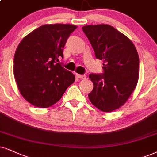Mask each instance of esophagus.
I'll return each instance as SVG.
<instances>
[{"instance_id": "1", "label": "esophagus", "mask_w": 157, "mask_h": 157, "mask_svg": "<svg viewBox=\"0 0 157 157\" xmlns=\"http://www.w3.org/2000/svg\"><path fill=\"white\" fill-rule=\"evenodd\" d=\"M77 77H78V78L82 79V80H85V79L86 78V75H79V74H77Z\"/></svg>"}]
</instances>
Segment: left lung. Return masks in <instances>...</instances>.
<instances>
[{"mask_svg": "<svg viewBox=\"0 0 157 157\" xmlns=\"http://www.w3.org/2000/svg\"><path fill=\"white\" fill-rule=\"evenodd\" d=\"M82 30L103 60L104 74H90L93 90L88 94L93 105L111 112L125 104L136 88L139 75V56L128 37L109 25H86Z\"/></svg>", "mask_w": 157, "mask_h": 157, "instance_id": "obj_1", "label": "left lung"}]
</instances>
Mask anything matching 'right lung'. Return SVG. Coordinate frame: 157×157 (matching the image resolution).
Returning a JSON list of instances; mask_svg holds the SVG:
<instances>
[{"instance_id":"1","label":"right lung","mask_w":157,"mask_h":157,"mask_svg":"<svg viewBox=\"0 0 157 157\" xmlns=\"http://www.w3.org/2000/svg\"><path fill=\"white\" fill-rule=\"evenodd\" d=\"M77 26L44 25L21 40L13 59V75L26 101L48 108L60 100L75 80V75L60 64L63 48Z\"/></svg>"}]
</instances>
